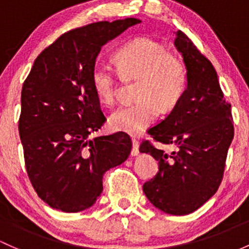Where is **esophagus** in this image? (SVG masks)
I'll use <instances>...</instances> for the list:
<instances>
[{
	"label": "esophagus",
	"instance_id": "34e87169",
	"mask_svg": "<svg viewBox=\"0 0 249 249\" xmlns=\"http://www.w3.org/2000/svg\"><path fill=\"white\" fill-rule=\"evenodd\" d=\"M133 143V148H132V156L135 157L139 154V141L136 139H133L132 140Z\"/></svg>",
	"mask_w": 249,
	"mask_h": 249
}]
</instances>
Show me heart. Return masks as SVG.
I'll list each match as a JSON object with an SVG mask.
<instances>
[{
  "instance_id": "b5f03b06",
  "label": "heart",
  "mask_w": 249,
  "mask_h": 249,
  "mask_svg": "<svg viewBox=\"0 0 249 249\" xmlns=\"http://www.w3.org/2000/svg\"><path fill=\"white\" fill-rule=\"evenodd\" d=\"M116 68L96 63L91 70V84L96 95L106 104L115 103L120 76L139 78L135 103L115 110L110 124L115 130L139 134L153 124L160 111L176 107L184 95L188 73L184 63L168 53L166 47L151 38H138L122 45L115 53Z\"/></svg>"
}]
</instances>
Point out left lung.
<instances>
[{
	"mask_svg": "<svg viewBox=\"0 0 249 249\" xmlns=\"http://www.w3.org/2000/svg\"><path fill=\"white\" fill-rule=\"evenodd\" d=\"M175 45L183 55L188 88L164 120L149 128L156 142L176 146L167 153L143 140L141 153L158 160L159 172L143 184L154 207L171 215H188L215 195L223 178L234 138L231 103L223 97L213 64L181 31Z\"/></svg>",
	"mask_w": 249,
	"mask_h": 249,
	"instance_id": "8db88e82",
	"label": "left lung"
}]
</instances>
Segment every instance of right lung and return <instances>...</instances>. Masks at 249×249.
<instances>
[{
    "instance_id": "1",
    "label": "right lung",
    "mask_w": 249,
    "mask_h": 249,
    "mask_svg": "<svg viewBox=\"0 0 249 249\" xmlns=\"http://www.w3.org/2000/svg\"><path fill=\"white\" fill-rule=\"evenodd\" d=\"M140 23L100 21L66 32L38 55L21 91L18 133L27 175L51 208L77 213L103 191V176L132 151L124 132L91 138L107 121L91 84L101 47Z\"/></svg>"
}]
</instances>
